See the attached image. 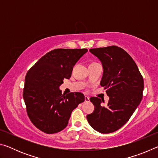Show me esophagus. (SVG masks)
<instances>
[{
    "label": "esophagus",
    "mask_w": 158,
    "mask_h": 158,
    "mask_svg": "<svg viewBox=\"0 0 158 158\" xmlns=\"http://www.w3.org/2000/svg\"><path fill=\"white\" fill-rule=\"evenodd\" d=\"M84 99H85V102H89L90 99L88 96H84Z\"/></svg>",
    "instance_id": "obj_1"
}]
</instances>
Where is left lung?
Instances as JSON below:
<instances>
[{
    "label": "left lung",
    "mask_w": 158,
    "mask_h": 158,
    "mask_svg": "<svg viewBox=\"0 0 158 158\" xmlns=\"http://www.w3.org/2000/svg\"><path fill=\"white\" fill-rule=\"evenodd\" d=\"M89 51L102 64L100 85L105 87L109 100L105 106L101 105L104 100L90 98L95 109L86 118L96 131L111 133L126 123L139 105L143 97V79L132 58L122 48L110 46Z\"/></svg>",
    "instance_id": "obj_1"
}]
</instances>
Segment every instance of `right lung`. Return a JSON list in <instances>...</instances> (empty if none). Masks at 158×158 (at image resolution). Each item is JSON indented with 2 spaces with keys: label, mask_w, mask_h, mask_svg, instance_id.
<instances>
[{
  "label": "right lung",
  "mask_w": 158,
  "mask_h": 158,
  "mask_svg": "<svg viewBox=\"0 0 158 158\" xmlns=\"http://www.w3.org/2000/svg\"><path fill=\"white\" fill-rule=\"evenodd\" d=\"M86 49H56L47 53L28 71L23 98L35 126L47 134L65 128L72 111L84 102L81 93L62 94L63 79L70 78L73 67Z\"/></svg>",
  "instance_id": "obj_1"
}]
</instances>
